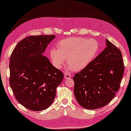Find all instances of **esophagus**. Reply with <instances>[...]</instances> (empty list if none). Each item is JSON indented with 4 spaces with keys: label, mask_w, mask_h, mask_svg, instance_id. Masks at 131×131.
I'll list each match as a JSON object with an SVG mask.
<instances>
[{
    "label": "esophagus",
    "mask_w": 131,
    "mask_h": 131,
    "mask_svg": "<svg viewBox=\"0 0 131 131\" xmlns=\"http://www.w3.org/2000/svg\"><path fill=\"white\" fill-rule=\"evenodd\" d=\"M71 75L69 73H65V74H64V77H65V79H66L70 78H71Z\"/></svg>",
    "instance_id": "1"
}]
</instances>
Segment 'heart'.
Segmentation results:
<instances>
[{
    "label": "heart",
    "instance_id": "obj_1",
    "mask_svg": "<svg viewBox=\"0 0 131 131\" xmlns=\"http://www.w3.org/2000/svg\"><path fill=\"white\" fill-rule=\"evenodd\" d=\"M57 49L50 50L49 56L53 65L61 69L67 60L70 70L80 71L87 66L96 57L100 44L94 39L72 37L58 41Z\"/></svg>",
    "mask_w": 131,
    "mask_h": 131
}]
</instances>
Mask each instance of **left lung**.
<instances>
[{"instance_id":"1","label":"left lung","mask_w":131,"mask_h":131,"mask_svg":"<svg viewBox=\"0 0 131 131\" xmlns=\"http://www.w3.org/2000/svg\"><path fill=\"white\" fill-rule=\"evenodd\" d=\"M106 44L104 51L73 78L77 101L87 109H97L108 104L119 90L123 76L121 51L107 39Z\"/></svg>"}]
</instances>
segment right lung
I'll use <instances>...</instances> for the list:
<instances>
[{
    "mask_svg": "<svg viewBox=\"0 0 131 131\" xmlns=\"http://www.w3.org/2000/svg\"><path fill=\"white\" fill-rule=\"evenodd\" d=\"M54 35L30 36L17 44L9 61V84L19 104L32 111L45 110L55 98L62 72L42 54Z\"/></svg>",
    "mask_w": 131,
    "mask_h": 131,
    "instance_id": "1",
    "label": "right lung"
}]
</instances>
